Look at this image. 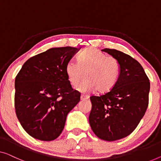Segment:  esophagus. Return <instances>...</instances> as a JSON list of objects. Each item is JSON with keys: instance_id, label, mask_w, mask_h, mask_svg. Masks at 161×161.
<instances>
[{"instance_id": "34e87169", "label": "esophagus", "mask_w": 161, "mask_h": 161, "mask_svg": "<svg viewBox=\"0 0 161 161\" xmlns=\"http://www.w3.org/2000/svg\"><path fill=\"white\" fill-rule=\"evenodd\" d=\"M88 98H89V96H88V95L81 94V96H80V99L81 100H86V99H88Z\"/></svg>"}]
</instances>
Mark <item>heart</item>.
I'll return each mask as SVG.
<instances>
[{"mask_svg":"<svg viewBox=\"0 0 161 161\" xmlns=\"http://www.w3.org/2000/svg\"><path fill=\"white\" fill-rule=\"evenodd\" d=\"M78 62H67L65 71L73 87H76L85 75L86 79L79 88L82 92L96 89L100 93L108 92L119 78L120 65L118 60L96 48L83 51L78 55Z\"/></svg>","mask_w":161,"mask_h":161,"instance_id":"1","label":"heart"}]
</instances>
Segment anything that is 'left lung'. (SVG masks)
<instances>
[{"mask_svg": "<svg viewBox=\"0 0 161 161\" xmlns=\"http://www.w3.org/2000/svg\"><path fill=\"white\" fill-rule=\"evenodd\" d=\"M102 52L118 60L120 73L109 92L90 97L88 120L97 137L112 142L129 136L138 125L147 109L150 83L143 67L131 56L109 48Z\"/></svg>", "mask_w": 161, "mask_h": 161, "instance_id": "8db88e82", "label": "left lung"}]
</instances>
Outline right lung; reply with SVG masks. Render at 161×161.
<instances>
[{
    "label": "right lung",
    "mask_w": 161,
    "mask_h": 161,
    "mask_svg": "<svg viewBox=\"0 0 161 161\" xmlns=\"http://www.w3.org/2000/svg\"><path fill=\"white\" fill-rule=\"evenodd\" d=\"M79 49L50 48L27 59L16 76V114L33 138L57 139L63 131L67 114L80 101V93L72 88L65 71Z\"/></svg>",
    "instance_id": "add662e5"
}]
</instances>
